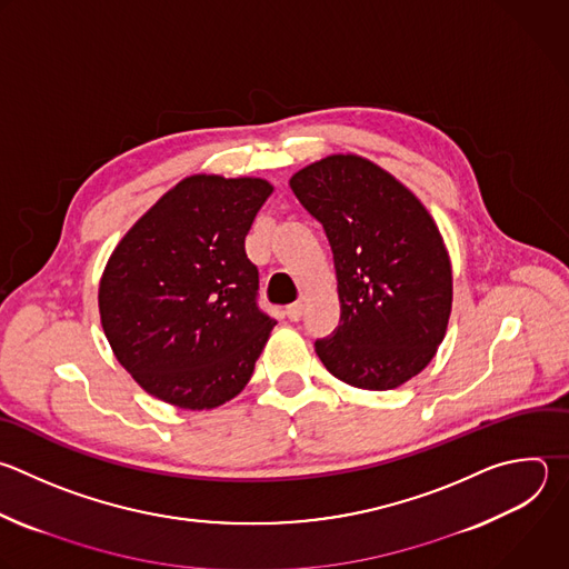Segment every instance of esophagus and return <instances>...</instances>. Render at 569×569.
<instances>
[{
  "label": "esophagus",
  "mask_w": 569,
  "mask_h": 569,
  "mask_svg": "<svg viewBox=\"0 0 569 569\" xmlns=\"http://www.w3.org/2000/svg\"><path fill=\"white\" fill-rule=\"evenodd\" d=\"M303 301H295V303H290L288 308H286V315H288V319L290 321H299L301 317H303Z\"/></svg>",
  "instance_id": "esophagus-1"
}]
</instances>
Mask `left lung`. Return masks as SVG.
I'll return each mask as SVG.
<instances>
[{
    "mask_svg": "<svg viewBox=\"0 0 569 569\" xmlns=\"http://www.w3.org/2000/svg\"><path fill=\"white\" fill-rule=\"evenodd\" d=\"M299 203L332 248L339 326L315 350L330 375L366 391L398 389L436 357L451 317L445 239L422 201L357 153H332L292 173Z\"/></svg>",
    "mask_w": 569,
    "mask_h": 569,
    "instance_id": "left-lung-1",
    "label": "left lung"
}]
</instances>
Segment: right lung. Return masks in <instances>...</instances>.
Returning <instances> with one entry per match:
<instances>
[{
  "mask_svg": "<svg viewBox=\"0 0 569 569\" xmlns=\"http://www.w3.org/2000/svg\"><path fill=\"white\" fill-rule=\"evenodd\" d=\"M272 192L257 176H187L113 248L98 288L100 323L149 396L210 411L250 382L277 321L257 306L246 237Z\"/></svg>",
  "mask_w": 569,
  "mask_h": 569,
  "instance_id": "obj_1",
  "label": "right lung"
}]
</instances>
